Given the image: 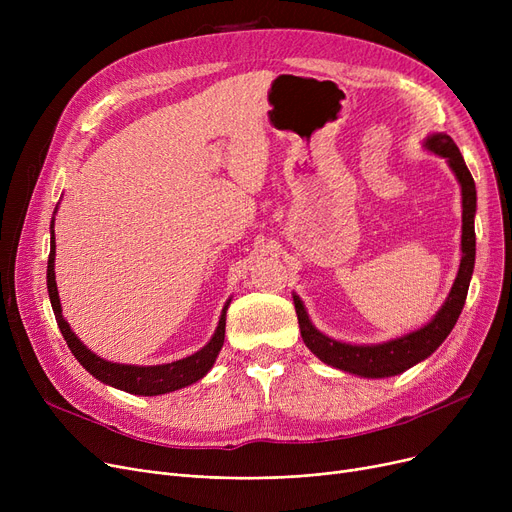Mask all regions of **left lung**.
I'll use <instances>...</instances> for the list:
<instances>
[{
	"mask_svg": "<svg viewBox=\"0 0 512 512\" xmlns=\"http://www.w3.org/2000/svg\"><path fill=\"white\" fill-rule=\"evenodd\" d=\"M425 147L429 151L438 153L440 157H446L452 172L456 174L461 182V193H463V259L459 267V276H456L452 290L448 294L446 303L442 309L436 313V317L429 321L427 326H423L417 332H411L402 338L384 342V344H371V346H355V344H346L332 340L317 332L311 324V319L301 303V299L294 294V309H297L299 317V326H301V336L303 342L307 344L309 351L321 359L324 363L355 373L363 375V378H390V375L402 373L405 369L413 367L415 363L427 359L432 355L436 348L446 340V336L452 332L456 319H459L465 299H467V290L473 274V265H475V203H477V193H475V182L473 176L465 164V159L456 147V143L448 137V134H432L425 141Z\"/></svg>",
	"mask_w": 512,
	"mask_h": 512,
	"instance_id": "8db88e82",
	"label": "left lung"
}]
</instances>
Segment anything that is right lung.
<instances>
[{"label":"right lung","instance_id":"1","mask_svg":"<svg viewBox=\"0 0 512 512\" xmlns=\"http://www.w3.org/2000/svg\"><path fill=\"white\" fill-rule=\"evenodd\" d=\"M51 228H53V222H51ZM53 259H56V236H53V230H51V251H49V259H47V290H49V301H51V307H53V315H56L60 332H62L68 348L72 351V355L91 375H95L99 382L110 384L118 390L130 392V394L157 396V394L174 392L178 388L195 384L213 367L215 357H218V353L222 351V344H224L226 309H228L230 301L222 309L220 324H218V330H215L213 338L195 355L180 359V361H174V363L153 365V367L110 363V361H103L97 355H93L89 348L74 336V332L68 326V321L62 317V305H60V297H58L56 274H53Z\"/></svg>","mask_w":512,"mask_h":512}]
</instances>
